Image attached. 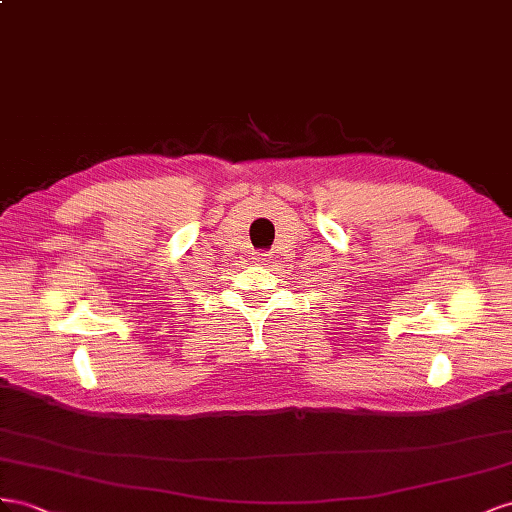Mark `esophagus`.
I'll return each mask as SVG.
<instances>
[{"label":"esophagus","instance_id":"34e87169","mask_svg":"<svg viewBox=\"0 0 512 512\" xmlns=\"http://www.w3.org/2000/svg\"><path fill=\"white\" fill-rule=\"evenodd\" d=\"M255 259H257V261H259V264H266V261H268V259H270V257H268V255H266V253H259V255H257V257H255Z\"/></svg>","mask_w":512,"mask_h":512}]
</instances>
